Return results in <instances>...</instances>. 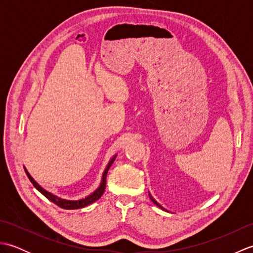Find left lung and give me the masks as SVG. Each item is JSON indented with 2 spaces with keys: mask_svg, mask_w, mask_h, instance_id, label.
Wrapping results in <instances>:
<instances>
[{
  "mask_svg": "<svg viewBox=\"0 0 253 253\" xmlns=\"http://www.w3.org/2000/svg\"><path fill=\"white\" fill-rule=\"evenodd\" d=\"M149 197H150V199H151V201H152V202H153L154 204H157V206H158L159 208H161V209H162V210H164V211H166V210H165V209H164L163 207H161V204H160V203H158L157 201H155V200H154V199H153V197H152L151 195H150V192H149Z\"/></svg>",
  "mask_w": 253,
  "mask_h": 253,
  "instance_id": "left-lung-1",
  "label": "left lung"
}]
</instances>
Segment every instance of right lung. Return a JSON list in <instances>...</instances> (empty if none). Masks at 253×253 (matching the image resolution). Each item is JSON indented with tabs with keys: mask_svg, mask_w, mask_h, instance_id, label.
Wrapping results in <instances>:
<instances>
[{
	"mask_svg": "<svg viewBox=\"0 0 253 253\" xmlns=\"http://www.w3.org/2000/svg\"><path fill=\"white\" fill-rule=\"evenodd\" d=\"M115 158H116V154L112 158V160L110 161L109 164H107L105 170L103 171V175H102L101 184H100L98 189H95L92 193H90L88 197H85L84 199H80V200H67V199L60 198V197H57L55 195H53V193H51L49 191H46L39 184H38V182L34 178H32L31 175L28 173V170H27L25 168L24 169H25V171H26L27 176H28L29 180L32 182V185H34L36 187V189L39 190L45 198H47L50 201H52L53 203H55L56 206H58V207L62 208V209L75 210V209H82V208H84V207L89 206V204L95 202L96 200H99V199L101 198V196L103 195L104 190H105V186H106V175H107V171H109V169L111 168V165L115 161Z\"/></svg>",
	"mask_w": 253,
	"mask_h": 253,
	"instance_id": "1",
	"label": "right lung"
}]
</instances>
